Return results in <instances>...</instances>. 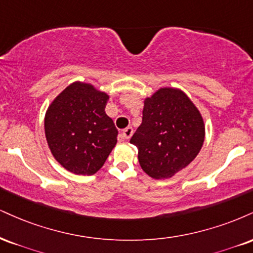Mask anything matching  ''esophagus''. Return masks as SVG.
Instances as JSON below:
<instances>
[{
    "label": "esophagus",
    "mask_w": 253,
    "mask_h": 253,
    "mask_svg": "<svg viewBox=\"0 0 253 253\" xmlns=\"http://www.w3.org/2000/svg\"><path fill=\"white\" fill-rule=\"evenodd\" d=\"M132 135H133L132 127H127V128H125L123 130V133H121V138L123 139H129Z\"/></svg>",
    "instance_id": "34e87169"
}]
</instances>
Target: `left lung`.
Wrapping results in <instances>:
<instances>
[{"instance_id": "obj_1", "label": "left lung", "mask_w": 253, "mask_h": 253, "mask_svg": "<svg viewBox=\"0 0 253 253\" xmlns=\"http://www.w3.org/2000/svg\"><path fill=\"white\" fill-rule=\"evenodd\" d=\"M205 125L199 109L181 89L159 88L146 97L142 123L130 139L141 169L153 179L172 178L202 150Z\"/></svg>"}]
</instances>
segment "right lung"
Segmentation results:
<instances>
[{
	"instance_id": "1",
	"label": "right lung",
	"mask_w": 253,
	"mask_h": 253,
	"mask_svg": "<svg viewBox=\"0 0 253 253\" xmlns=\"http://www.w3.org/2000/svg\"><path fill=\"white\" fill-rule=\"evenodd\" d=\"M109 96L86 82H73L45 112L44 133L61 166L74 174L93 175L117 145L118 129L105 108Z\"/></svg>"
}]
</instances>
